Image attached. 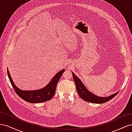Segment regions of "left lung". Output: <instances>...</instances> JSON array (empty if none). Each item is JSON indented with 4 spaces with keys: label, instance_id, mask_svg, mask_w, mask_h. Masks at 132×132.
Listing matches in <instances>:
<instances>
[{
    "label": "left lung",
    "instance_id": "8db88e82",
    "mask_svg": "<svg viewBox=\"0 0 132 132\" xmlns=\"http://www.w3.org/2000/svg\"><path fill=\"white\" fill-rule=\"evenodd\" d=\"M72 74L76 85V88H77V91L79 96L85 101L94 103H99V104L100 103H103L113 98L118 93V91L117 93L107 97L98 96L92 93L91 92L89 91V90H87L85 86L84 85V84L80 80V79L77 77V76H76L73 72H72Z\"/></svg>",
    "mask_w": 132,
    "mask_h": 132
}]
</instances>
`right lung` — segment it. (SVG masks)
Instances as JSON below:
<instances>
[{
    "label": "right lung",
    "instance_id": "add662e5",
    "mask_svg": "<svg viewBox=\"0 0 132 132\" xmlns=\"http://www.w3.org/2000/svg\"><path fill=\"white\" fill-rule=\"evenodd\" d=\"M64 71V69L59 71L54 76L49 83L42 89L36 90H23L15 85L12 80L8 68L7 69L9 80L16 93L23 100L33 103L46 102L53 97L55 93L57 83Z\"/></svg>",
    "mask_w": 132,
    "mask_h": 132
}]
</instances>
